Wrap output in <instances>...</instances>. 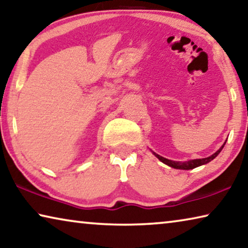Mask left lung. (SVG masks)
<instances>
[{
	"mask_svg": "<svg viewBox=\"0 0 248 248\" xmlns=\"http://www.w3.org/2000/svg\"><path fill=\"white\" fill-rule=\"evenodd\" d=\"M225 145V143H224ZM224 145L222 146V147L218 149L217 152H216L213 154V155H211L210 157H206V158H201V159H192V160H188V161H173V160H170L167 159V158H164L161 157L160 155H158V154L154 153L153 154L155 155L158 159H159L161 162H164V164L168 165L169 167H172V168H176V169H184V170H190V169H193V168H197L199 166H202V165H205L210 162L211 160H213L214 158H216L218 154L221 153V151L224 147Z\"/></svg>",
	"mask_w": 248,
	"mask_h": 248,
	"instance_id": "obj_1",
	"label": "left lung"
}]
</instances>
